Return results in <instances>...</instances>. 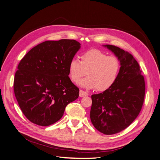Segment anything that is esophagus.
<instances>
[{"mask_svg": "<svg viewBox=\"0 0 160 160\" xmlns=\"http://www.w3.org/2000/svg\"><path fill=\"white\" fill-rule=\"evenodd\" d=\"M88 95V94L87 92H84V91H83L82 90H80V91H79V96L80 97H84V96H87Z\"/></svg>", "mask_w": 160, "mask_h": 160, "instance_id": "obj_1", "label": "esophagus"}]
</instances>
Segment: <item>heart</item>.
Listing matches in <instances>:
<instances>
[{
	"mask_svg": "<svg viewBox=\"0 0 160 160\" xmlns=\"http://www.w3.org/2000/svg\"><path fill=\"white\" fill-rule=\"evenodd\" d=\"M69 77L73 82L79 81L83 88L104 92L115 84L121 69V62L115 56H108L98 49H91L82 53L80 61L72 59L68 64Z\"/></svg>",
	"mask_w": 160,
	"mask_h": 160,
	"instance_id": "1",
	"label": "heart"
}]
</instances>
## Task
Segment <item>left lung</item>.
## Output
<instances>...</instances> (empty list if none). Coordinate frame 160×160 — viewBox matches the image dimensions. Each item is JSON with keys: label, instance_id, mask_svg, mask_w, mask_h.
<instances>
[{"label": "left lung", "instance_id": "8db88e82", "mask_svg": "<svg viewBox=\"0 0 160 160\" xmlns=\"http://www.w3.org/2000/svg\"><path fill=\"white\" fill-rule=\"evenodd\" d=\"M121 62L115 84L110 89L92 95L90 119L100 132L112 135L127 128L139 115L145 94V83L132 55L119 47L103 45Z\"/></svg>", "mask_w": 160, "mask_h": 160}]
</instances>
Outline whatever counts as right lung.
<instances>
[{"mask_svg": "<svg viewBox=\"0 0 160 160\" xmlns=\"http://www.w3.org/2000/svg\"><path fill=\"white\" fill-rule=\"evenodd\" d=\"M73 39L46 41L21 60L13 90L22 113L32 123L46 127L59 121L66 107L79 97L68 77V64L80 49Z\"/></svg>", "mask_w": 160, "mask_h": 160, "instance_id": "obj_1", "label": "right lung"}]
</instances>
